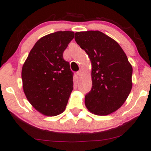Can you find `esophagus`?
<instances>
[{"label":"esophagus","instance_id":"1","mask_svg":"<svg viewBox=\"0 0 151 151\" xmlns=\"http://www.w3.org/2000/svg\"><path fill=\"white\" fill-rule=\"evenodd\" d=\"M82 71L81 69H80V71H78L77 72V74H78V76H82Z\"/></svg>","mask_w":151,"mask_h":151}]
</instances>
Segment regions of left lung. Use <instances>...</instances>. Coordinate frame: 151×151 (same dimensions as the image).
<instances>
[{
	"mask_svg": "<svg viewBox=\"0 0 151 151\" xmlns=\"http://www.w3.org/2000/svg\"><path fill=\"white\" fill-rule=\"evenodd\" d=\"M75 40L92 65V87L85 96L88 110L106 115L117 111L132 88L133 68L118 43L99 31L76 32Z\"/></svg>",
	"mask_w": 151,
	"mask_h": 151,
	"instance_id": "8db88e82",
	"label": "left lung"
}]
</instances>
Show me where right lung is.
<instances>
[{"label": "right lung", "instance_id": "right-lung-1", "mask_svg": "<svg viewBox=\"0 0 151 151\" xmlns=\"http://www.w3.org/2000/svg\"><path fill=\"white\" fill-rule=\"evenodd\" d=\"M74 38L65 31L48 34L37 41L22 69V86L30 104L47 116L65 111L73 89V73L63 52Z\"/></svg>", "mask_w": 151, "mask_h": 151}]
</instances>
